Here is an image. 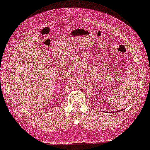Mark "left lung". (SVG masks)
I'll use <instances>...</instances> for the list:
<instances>
[{"label": "left lung", "mask_w": 150, "mask_h": 150, "mask_svg": "<svg viewBox=\"0 0 150 150\" xmlns=\"http://www.w3.org/2000/svg\"><path fill=\"white\" fill-rule=\"evenodd\" d=\"M121 110L122 111V110ZM121 110H120V111H121ZM117 112H120V111H118H118H117Z\"/></svg>", "instance_id": "left-lung-1"}]
</instances>
